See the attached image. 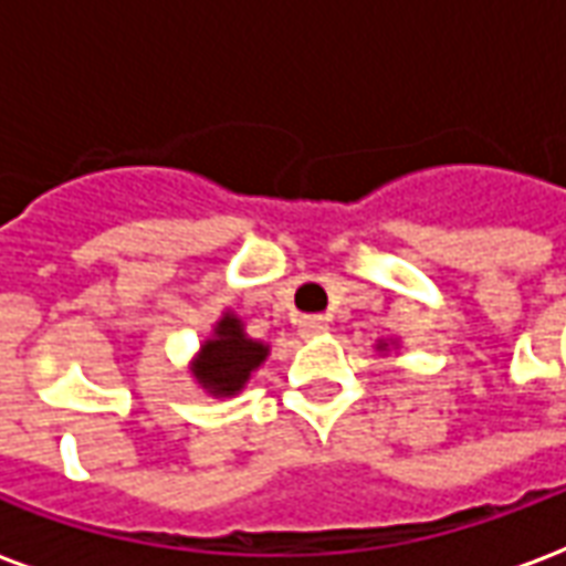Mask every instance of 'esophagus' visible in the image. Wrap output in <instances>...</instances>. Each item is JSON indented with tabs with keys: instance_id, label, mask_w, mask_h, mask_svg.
<instances>
[{
	"instance_id": "34e87169",
	"label": "esophagus",
	"mask_w": 566,
	"mask_h": 566,
	"mask_svg": "<svg viewBox=\"0 0 566 566\" xmlns=\"http://www.w3.org/2000/svg\"><path fill=\"white\" fill-rule=\"evenodd\" d=\"M331 331V324L327 318H321V315H306V318H300V333L312 339V336H321V333Z\"/></svg>"
}]
</instances>
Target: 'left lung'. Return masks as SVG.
Returning a JSON list of instances; mask_svg holds the SVG:
<instances>
[{
	"label": "left lung",
	"instance_id": "obj_1",
	"mask_svg": "<svg viewBox=\"0 0 566 566\" xmlns=\"http://www.w3.org/2000/svg\"><path fill=\"white\" fill-rule=\"evenodd\" d=\"M379 348H381V352H385V348H388V343H379Z\"/></svg>",
	"mask_w": 566,
	"mask_h": 566
}]
</instances>
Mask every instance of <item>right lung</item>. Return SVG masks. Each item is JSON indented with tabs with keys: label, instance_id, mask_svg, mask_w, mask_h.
<instances>
[{
	"label": "right lung",
	"instance_id": "obj_1",
	"mask_svg": "<svg viewBox=\"0 0 566 566\" xmlns=\"http://www.w3.org/2000/svg\"><path fill=\"white\" fill-rule=\"evenodd\" d=\"M266 355L270 345L248 339L242 321L233 312H227L214 324V333L202 343L190 373L211 397H233L245 388L251 373L266 360Z\"/></svg>",
	"mask_w": 566,
	"mask_h": 566
}]
</instances>
